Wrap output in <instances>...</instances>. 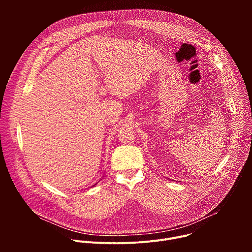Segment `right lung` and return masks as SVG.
<instances>
[{"instance_id":"right-lung-1","label":"right lung","mask_w":252,"mask_h":252,"mask_svg":"<svg viewBox=\"0 0 252 252\" xmlns=\"http://www.w3.org/2000/svg\"><path fill=\"white\" fill-rule=\"evenodd\" d=\"M95 185H96V184H95ZM95 185H94V186H93V187H94V186H95Z\"/></svg>"}]
</instances>
